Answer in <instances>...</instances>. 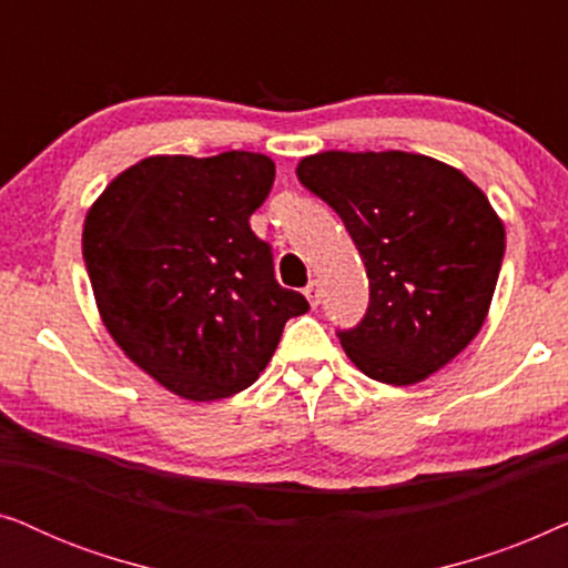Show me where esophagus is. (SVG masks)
Instances as JSON below:
<instances>
[{
	"label": "esophagus",
	"mask_w": 568,
	"mask_h": 568,
	"mask_svg": "<svg viewBox=\"0 0 568 568\" xmlns=\"http://www.w3.org/2000/svg\"><path fill=\"white\" fill-rule=\"evenodd\" d=\"M305 297H307V302H310V307L321 305V284L310 282V284L305 286Z\"/></svg>",
	"instance_id": "1"
}]
</instances>
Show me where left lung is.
Masks as SVG:
<instances>
[{"label": "left lung", "instance_id": "left-lung-1", "mask_svg": "<svg viewBox=\"0 0 568 568\" xmlns=\"http://www.w3.org/2000/svg\"><path fill=\"white\" fill-rule=\"evenodd\" d=\"M305 189L336 209L369 276V307L338 333L348 359L385 385H416L484 325L504 258V222L486 193L414 152L302 158Z\"/></svg>", "mask_w": 568, "mask_h": 568}]
</instances>
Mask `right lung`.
<instances>
[{
	"label": "right lung",
	"instance_id": "add662e5",
	"mask_svg": "<svg viewBox=\"0 0 568 568\" xmlns=\"http://www.w3.org/2000/svg\"><path fill=\"white\" fill-rule=\"evenodd\" d=\"M274 160L154 154L113 178L82 227L100 321L121 352L185 400L230 398L253 385L300 292L274 278L251 214L274 185Z\"/></svg>",
	"mask_w": 568,
	"mask_h": 568
}]
</instances>
